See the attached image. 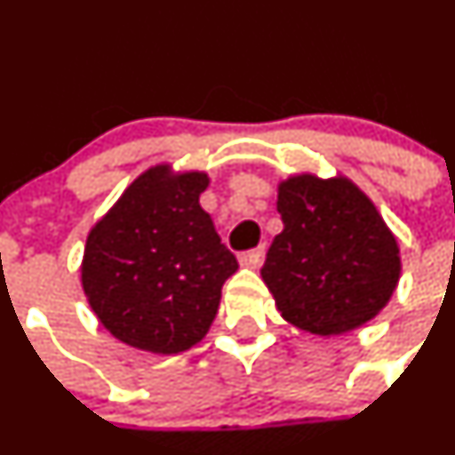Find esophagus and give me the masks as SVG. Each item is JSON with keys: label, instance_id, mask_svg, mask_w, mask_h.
<instances>
[{"label": "esophagus", "instance_id": "34e87169", "mask_svg": "<svg viewBox=\"0 0 455 455\" xmlns=\"http://www.w3.org/2000/svg\"><path fill=\"white\" fill-rule=\"evenodd\" d=\"M238 260H241L243 267H249V268L260 267L262 260H265V245H260L256 249H249V251L241 253V256H238Z\"/></svg>", "mask_w": 455, "mask_h": 455}]
</instances>
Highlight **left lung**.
<instances>
[{"instance_id": "1", "label": "left lung", "mask_w": 455, "mask_h": 455, "mask_svg": "<svg viewBox=\"0 0 455 455\" xmlns=\"http://www.w3.org/2000/svg\"><path fill=\"white\" fill-rule=\"evenodd\" d=\"M284 229L260 275L282 316L299 330L336 336L373 319L402 273L393 232L347 178L301 173L277 188Z\"/></svg>"}]
</instances>
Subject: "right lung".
<instances>
[{"instance_id":"1","label":"right lung","mask_w":455,"mask_h":455,"mask_svg":"<svg viewBox=\"0 0 455 455\" xmlns=\"http://www.w3.org/2000/svg\"><path fill=\"white\" fill-rule=\"evenodd\" d=\"M208 175L158 164L134 180L86 238L82 286L121 343L180 354L208 334L238 268L199 206Z\"/></svg>"}]
</instances>
